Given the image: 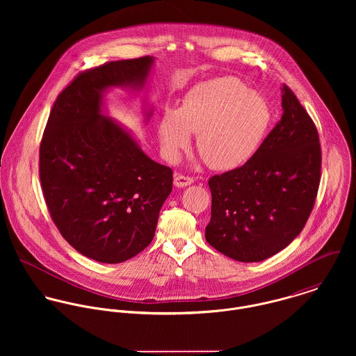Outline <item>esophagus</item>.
Wrapping results in <instances>:
<instances>
[{
    "mask_svg": "<svg viewBox=\"0 0 356 356\" xmlns=\"http://www.w3.org/2000/svg\"><path fill=\"white\" fill-rule=\"evenodd\" d=\"M193 181H195V179H193L192 177L184 175V174H177V175L174 177V184H175V186H178V188L188 186V185L193 184Z\"/></svg>",
    "mask_w": 356,
    "mask_h": 356,
    "instance_id": "obj_1",
    "label": "esophagus"
}]
</instances>
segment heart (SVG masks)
I'll list each match as a JSON object with an SVG mask.
<instances>
[{
  "mask_svg": "<svg viewBox=\"0 0 356 356\" xmlns=\"http://www.w3.org/2000/svg\"><path fill=\"white\" fill-rule=\"evenodd\" d=\"M270 122L271 109L261 96L236 78H219L192 89L178 111H165L159 136L167 157L175 160L189 147V133L197 134L196 147L208 165L232 170L256 152Z\"/></svg>",
  "mask_w": 356,
  "mask_h": 356,
  "instance_id": "1",
  "label": "heart"
}]
</instances>
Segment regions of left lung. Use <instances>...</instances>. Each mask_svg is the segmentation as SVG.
Listing matches in <instances>:
<instances>
[{
    "label": "left lung",
    "mask_w": 356,
    "mask_h": 356,
    "mask_svg": "<svg viewBox=\"0 0 356 356\" xmlns=\"http://www.w3.org/2000/svg\"><path fill=\"white\" fill-rule=\"evenodd\" d=\"M284 113L241 167L213 175L205 240L238 261H261L288 247L314 208L322 153L315 123L284 85Z\"/></svg>",
    "instance_id": "8db88e82"
}]
</instances>
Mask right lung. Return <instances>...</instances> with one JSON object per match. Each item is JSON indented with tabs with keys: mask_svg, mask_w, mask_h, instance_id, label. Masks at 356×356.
<instances>
[{
	"mask_svg": "<svg viewBox=\"0 0 356 356\" xmlns=\"http://www.w3.org/2000/svg\"><path fill=\"white\" fill-rule=\"evenodd\" d=\"M149 56L108 61L79 72L57 96L40 145V179L51 220L79 254L120 263L153 240L172 191V170L102 116V92L143 88Z\"/></svg>",
	"mask_w": 356,
	"mask_h": 356,
	"instance_id": "1",
	"label": "right lung"
}]
</instances>
